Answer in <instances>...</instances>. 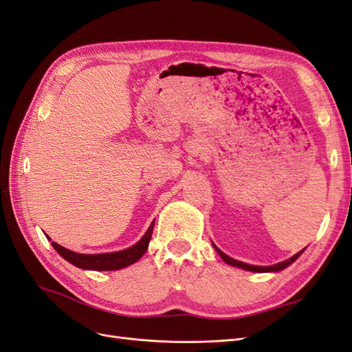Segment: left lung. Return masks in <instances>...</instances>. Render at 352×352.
I'll return each instance as SVG.
<instances>
[{
    "instance_id": "8db88e82",
    "label": "left lung",
    "mask_w": 352,
    "mask_h": 352,
    "mask_svg": "<svg viewBox=\"0 0 352 352\" xmlns=\"http://www.w3.org/2000/svg\"><path fill=\"white\" fill-rule=\"evenodd\" d=\"M212 245H214V244H212ZM214 248H215V251H217V253H219V256H220L228 265L235 266V267H241V269H245V270H250V272H279V270H283V269H285L287 266H290V265L294 262V260H296L297 257H299V256L303 253V251H305V248H303L302 251H299V253L294 254L292 258L284 260V262L272 265V266H254V265H248V263L239 262V260H235V258L229 257L228 254H224L223 251H221L220 248L215 247V245H214Z\"/></svg>"
}]
</instances>
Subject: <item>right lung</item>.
<instances>
[{"label":"right lung","mask_w":352,"mask_h":352,"mask_svg":"<svg viewBox=\"0 0 352 352\" xmlns=\"http://www.w3.org/2000/svg\"><path fill=\"white\" fill-rule=\"evenodd\" d=\"M153 226H155V221H151L146 235H144L137 244L123 251H116V253L80 254L60 247L59 244H56V242H52V245L62 257L67 260V262H69L71 265H74L77 267L89 269V270H117L135 263L137 260H140L144 256V253H146L148 248V242L151 239Z\"/></svg>","instance_id":"add662e5"}]
</instances>
